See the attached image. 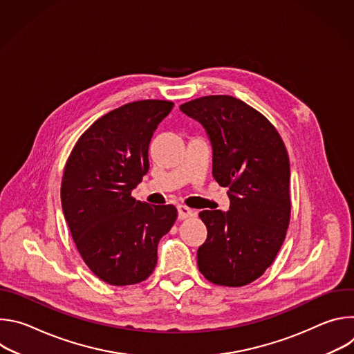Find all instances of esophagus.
Wrapping results in <instances>:
<instances>
[{"label": "esophagus", "mask_w": 354, "mask_h": 354, "mask_svg": "<svg viewBox=\"0 0 354 354\" xmlns=\"http://www.w3.org/2000/svg\"><path fill=\"white\" fill-rule=\"evenodd\" d=\"M194 216V212L186 206H179L178 207V218L179 220H185V218H190Z\"/></svg>", "instance_id": "34e87169"}]
</instances>
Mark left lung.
I'll use <instances>...</instances> for the list:
<instances>
[{"instance_id":"1","label":"left lung","mask_w":354,"mask_h":354,"mask_svg":"<svg viewBox=\"0 0 354 354\" xmlns=\"http://www.w3.org/2000/svg\"><path fill=\"white\" fill-rule=\"evenodd\" d=\"M180 111L206 129L213 144V176L230 187V210L200 212L207 239L197 266L209 281L242 287L259 279L284 242L290 213V161L277 129L230 95L201 96Z\"/></svg>"}]
</instances>
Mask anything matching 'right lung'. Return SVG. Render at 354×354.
<instances>
[{
  "label": "right lung",
  "mask_w": 354,
  "mask_h": 354,
  "mask_svg": "<svg viewBox=\"0 0 354 354\" xmlns=\"http://www.w3.org/2000/svg\"><path fill=\"white\" fill-rule=\"evenodd\" d=\"M174 102L145 99L99 118L75 142L62 179V206L82 261L112 286L144 281L157 246L178 218L172 205L149 206L131 190L149 168L148 145Z\"/></svg>",
  "instance_id": "1"
}]
</instances>
